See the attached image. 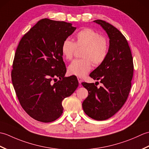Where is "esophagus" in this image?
I'll return each mask as SVG.
<instances>
[{
    "mask_svg": "<svg viewBox=\"0 0 149 149\" xmlns=\"http://www.w3.org/2000/svg\"><path fill=\"white\" fill-rule=\"evenodd\" d=\"M77 79H78V81H79V83L81 84L82 82H83V79H82L80 77H77Z\"/></svg>",
    "mask_w": 149,
    "mask_h": 149,
    "instance_id": "34e87169",
    "label": "esophagus"
}]
</instances>
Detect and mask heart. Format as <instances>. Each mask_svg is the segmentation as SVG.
<instances>
[{"instance_id":"obj_1","label":"heart","mask_w":149,"mask_h":149,"mask_svg":"<svg viewBox=\"0 0 149 149\" xmlns=\"http://www.w3.org/2000/svg\"><path fill=\"white\" fill-rule=\"evenodd\" d=\"M76 41L74 43L69 38L63 41L61 50L63 56L70 60L76 49L84 47L81 57L83 58L75 59L68 66L70 75L77 77H84L90 71L91 65L99 66L105 61L108 55L109 43L106 36L90 28L81 30L75 35Z\"/></svg>"}]
</instances>
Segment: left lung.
I'll list each match as a JSON object with an SVG mask.
<instances>
[{
  "label": "left lung",
  "mask_w": 149,
  "mask_h": 149,
  "mask_svg": "<svg viewBox=\"0 0 149 149\" xmlns=\"http://www.w3.org/2000/svg\"><path fill=\"white\" fill-rule=\"evenodd\" d=\"M93 22L108 35L109 52L105 61L90 74L94 80H100L102 86L82 83L88 91L82 106L90 118L104 120L118 112L127 100L133 76V59L127 41L119 30L102 20Z\"/></svg>",
  "instance_id": "8db88e82"
}]
</instances>
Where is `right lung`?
<instances>
[{
	"mask_svg": "<svg viewBox=\"0 0 149 149\" xmlns=\"http://www.w3.org/2000/svg\"><path fill=\"white\" fill-rule=\"evenodd\" d=\"M75 29L68 22L42 19L24 34L16 50L12 83L22 108L38 121L58 119L63 113L62 101L78 87L75 75L65 77L61 50L63 41Z\"/></svg>",
	"mask_w": 149,
	"mask_h": 149,
	"instance_id": "obj_1",
	"label": "right lung"
}]
</instances>
